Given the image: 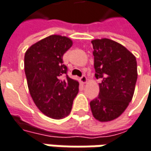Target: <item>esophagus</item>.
<instances>
[{
	"mask_svg": "<svg viewBox=\"0 0 151 151\" xmlns=\"http://www.w3.org/2000/svg\"><path fill=\"white\" fill-rule=\"evenodd\" d=\"M80 81H81L82 84L86 83L87 82V77H86V76H82L81 78H80Z\"/></svg>",
	"mask_w": 151,
	"mask_h": 151,
	"instance_id": "obj_1",
	"label": "esophagus"
}]
</instances>
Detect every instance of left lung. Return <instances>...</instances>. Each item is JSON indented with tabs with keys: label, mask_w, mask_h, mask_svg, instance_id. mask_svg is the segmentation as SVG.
Listing matches in <instances>:
<instances>
[{
	"label": "left lung",
	"mask_w": 151,
	"mask_h": 151,
	"mask_svg": "<svg viewBox=\"0 0 151 151\" xmlns=\"http://www.w3.org/2000/svg\"><path fill=\"white\" fill-rule=\"evenodd\" d=\"M95 77L100 93L90 102L93 116L101 122L119 117L132 101L137 79L135 56L122 45L108 39L92 40Z\"/></svg>",
	"instance_id": "left-lung-1"
}]
</instances>
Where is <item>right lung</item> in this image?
<instances>
[{"label": "right lung", "instance_id": "1", "mask_svg": "<svg viewBox=\"0 0 151 151\" xmlns=\"http://www.w3.org/2000/svg\"><path fill=\"white\" fill-rule=\"evenodd\" d=\"M70 38L50 35L32 45L25 54V73L30 94L38 109L60 119L71 112L79 82L70 78L63 56L72 46Z\"/></svg>", "mask_w": 151, "mask_h": 151}]
</instances>
